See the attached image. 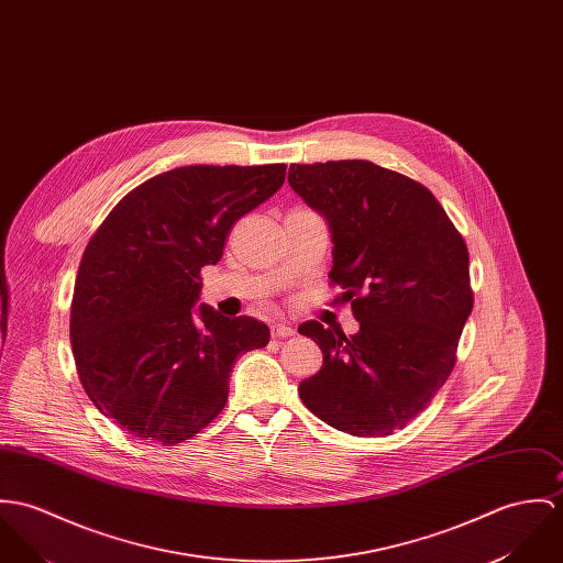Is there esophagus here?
<instances>
[{
  "instance_id": "34e87169",
  "label": "esophagus",
  "mask_w": 563,
  "mask_h": 563,
  "mask_svg": "<svg viewBox=\"0 0 563 563\" xmlns=\"http://www.w3.org/2000/svg\"><path fill=\"white\" fill-rule=\"evenodd\" d=\"M271 335L273 338H292L295 335V329L290 327V324H286V322H273L271 324Z\"/></svg>"
}]
</instances>
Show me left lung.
<instances>
[{
	"label": "left lung",
	"instance_id": "obj_1",
	"mask_svg": "<svg viewBox=\"0 0 563 563\" xmlns=\"http://www.w3.org/2000/svg\"><path fill=\"white\" fill-rule=\"evenodd\" d=\"M290 187L331 230V284L358 331L309 320L322 367L299 385L307 409L355 437L391 434L445 385L473 309L466 243L439 200L372 161L290 165Z\"/></svg>",
	"mask_w": 563,
	"mask_h": 563
}]
</instances>
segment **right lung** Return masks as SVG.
Returning a JSON list of instances; mask_svg holds the SVG:
<instances>
[{
  "mask_svg": "<svg viewBox=\"0 0 563 563\" xmlns=\"http://www.w3.org/2000/svg\"><path fill=\"white\" fill-rule=\"evenodd\" d=\"M284 178V163L176 167L126 194L90 239L70 344L88 398L129 434L196 437L225 407L236 357L268 344L264 322L194 306L230 228Z\"/></svg>",
  "mask_w": 563,
  "mask_h": 563,
  "instance_id": "obj_1",
  "label": "right lung"
}]
</instances>
